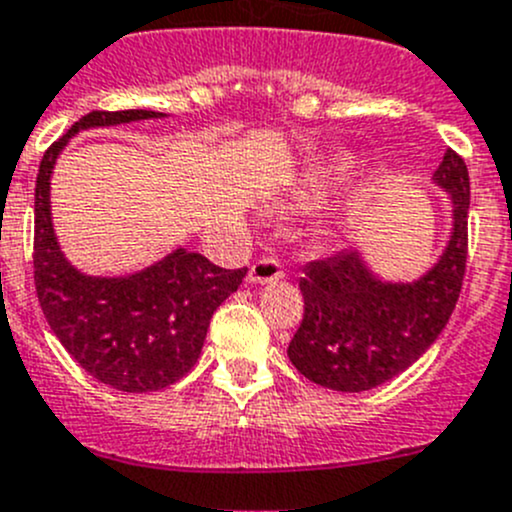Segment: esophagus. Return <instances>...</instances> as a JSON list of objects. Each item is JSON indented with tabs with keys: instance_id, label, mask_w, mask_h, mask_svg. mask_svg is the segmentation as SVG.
<instances>
[{
	"instance_id": "1",
	"label": "esophagus",
	"mask_w": 512,
	"mask_h": 512,
	"mask_svg": "<svg viewBox=\"0 0 512 512\" xmlns=\"http://www.w3.org/2000/svg\"><path fill=\"white\" fill-rule=\"evenodd\" d=\"M282 275H285V272H282L280 262L260 260L250 267V272H247V282H252V285H267V282H277Z\"/></svg>"
}]
</instances>
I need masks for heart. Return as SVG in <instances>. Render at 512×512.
Wrapping results in <instances>:
<instances>
[{"instance_id":"obj_1","label":"heart","mask_w":512,"mask_h":512,"mask_svg":"<svg viewBox=\"0 0 512 512\" xmlns=\"http://www.w3.org/2000/svg\"><path fill=\"white\" fill-rule=\"evenodd\" d=\"M354 165L352 158H337L334 160V165H329V168H322L317 170V173L309 175L307 180H304V188H302V198L307 200H317L322 198L324 193H327L329 188H332L337 180H342L344 175L349 173V168Z\"/></svg>"}]
</instances>
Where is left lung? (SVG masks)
<instances>
[{
    "instance_id": "left-lung-1",
    "label": "left lung",
    "mask_w": 512,
    "mask_h": 512,
    "mask_svg": "<svg viewBox=\"0 0 512 512\" xmlns=\"http://www.w3.org/2000/svg\"><path fill=\"white\" fill-rule=\"evenodd\" d=\"M433 183L451 198V235L421 277L391 282L359 250L309 262L299 289L304 319L287 356L309 381L334 391H369L426 354L451 319L466 275L471 180L448 148Z\"/></svg>"
}]
</instances>
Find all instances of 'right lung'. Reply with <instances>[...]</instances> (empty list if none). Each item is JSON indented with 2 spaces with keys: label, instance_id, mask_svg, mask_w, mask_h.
<instances>
[{
  "label": "right lung",
  "instance_id": "right-lung-1",
  "mask_svg": "<svg viewBox=\"0 0 512 512\" xmlns=\"http://www.w3.org/2000/svg\"><path fill=\"white\" fill-rule=\"evenodd\" d=\"M148 118L165 113H86L44 153L34 190V282L46 322L81 369L128 394H148L183 379L203 352L215 309L247 275V267L223 270L185 247L121 277L86 275L66 260L51 220L56 158L79 131Z\"/></svg>",
  "mask_w": 512,
  "mask_h": 512
}]
</instances>
